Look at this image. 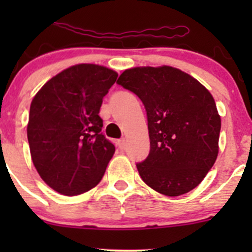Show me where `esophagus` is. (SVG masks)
<instances>
[{"instance_id": "esophagus-1", "label": "esophagus", "mask_w": 252, "mask_h": 252, "mask_svg": "<svg viewBox=\"0 0 252 252\" xmlns=\"http://www.w3.org/2000/svg\"><path fill=\"white\" fill-rule=\"evenodd\" d=\"M126 139H124V138H122L121 140H118V147L121 150L126 149Z\"/></svg>"}]
</instances>
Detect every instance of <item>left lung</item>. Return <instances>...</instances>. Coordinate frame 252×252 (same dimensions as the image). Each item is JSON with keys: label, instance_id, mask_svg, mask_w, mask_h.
<instances>
[{"label": "left lung", "instance_id": "left-lung-1", "mask_svg": "<svg viewBox=\"0 0 252 252\" xmlns=\"http://www.w3.org/2000/svg\"><path fill=\"white\" fill-rule=\"evenodd\" d=\"M117 84L135 94L146 110L150 152L136 163L141 179L167 196L196 188L218 155L220 117L210 91L168 65L126 69Z\"/></svg>", "mask_w": 252, "mask_h": 252}]
</instances>
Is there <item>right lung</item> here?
Returning <instances> with one entry per match:
<instances>
[{
	"mask_svg": "<svg viewBox=\"0 0 252 252\" xmlns=\"http://www.w3.org/2000/svg\"><path fill=\"white\" fill-rule=\"evenodd\" d=\"M117 77L102 65H73L32 98L27 129L32 163L60 194L89 191L105 174L116 149L101 131L98 113Z\"/></svg>",
	"mask_w": 252,
	"mask_h": 252,
	"instance_id": "1",
	"label": "right lung"
}]
</instances>
